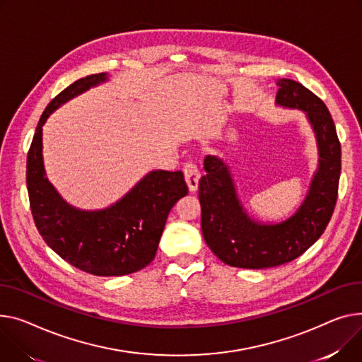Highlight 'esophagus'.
Wrapping results in <instances>:
<instances>
[{"label": "esophagus", "instance_id": "1", "mask_svg": "<svg viewBox=\"0 0 362 362\" xmlns=\"http://www.w3.org/2000/svg\"><path fill=\"white\" fill-rule=\"evenodd\" d=\"M183 173H185V180L190 192H197L198 183H199V170L198 165L194 161H186L183 165Z\"/></svg>", "mask_w": 362, "mask_h": 362}]
</instances>
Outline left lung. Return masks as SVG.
<instances>
[{
    "instance_id": "1",
    "label": "left lung",
    "mask_w": 362,
    "mask_h": 362,
    "mask_svg": "<svg viewBox=\"0 0 362 362\" xmlns=\"http://www.w3.org/2000/svg\"><path fill=\"white\" fill-rule=\"evenodd\" d=\"M276 84V103L304 110L316 132L319 170L298 211L286 221L264 226L243 212L227 164L218 157L205 158L206 175L199 180L202 234L214 255L235 268H272L301 256L326 230L338 199L341 142L330 112L298 81L282 78Z\"/></svg>"
}]
</instances>
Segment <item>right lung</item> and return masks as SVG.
Segmentation results:
<instances>
[{
    "label": "right lung",
    "mask_w": 362,
    "mask_h": 362,
    "mask_svg": "<svg viewBox=\"0 0 362 362\" xmlns=\"http://www.w3.org/2000/svg\"><path fill=\"white\" fill-rule=\"evenodd\" d=\"M105 80L103 72L80 78L46 106L28 153L26 182L33 220L46 245L80 271L120 276L153 262L168 212L189 190L180 170H156L110 208L88 212L69 206L47 182L42 158L45 120L58 106Z\"/></svg>",
    "instance_id": "right-lung-1"
}]
</instances>
